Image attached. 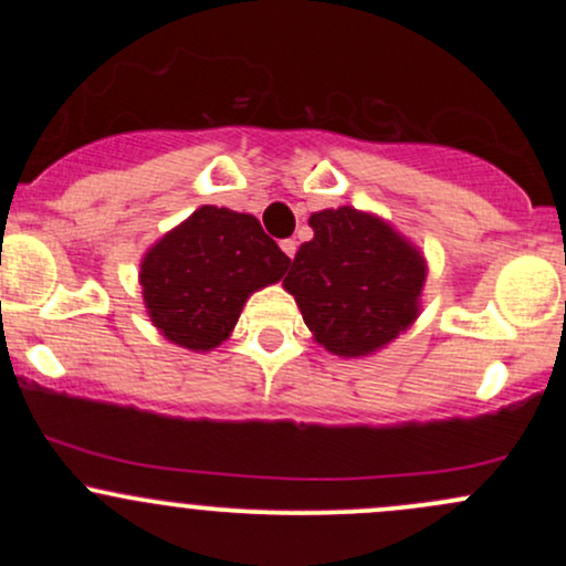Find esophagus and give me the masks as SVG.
<instances>
[{
    "label": "esophagus",
    "mask_w": 566,
    "mask_h": 566,
    "mask_svg": "<svg viewBox=\"0 0 566 566\" xmlns=\"http://www.w3.org/2000/svg\"><path fill=\"white\" fill-rule=\"evenodd\" d=\"M279 247H282V251H284V254H287V256H290V260H293V256H295V249H298V243H295V241H293V238H284V241H282V243H279Z\"/></svg>",
    "instance_id": "1"
}]
</instances>
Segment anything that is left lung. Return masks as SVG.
Here are the masks:
<instances>
[{
  "label": "left lung",
  "mask_w": 566,
  "mask_h": 566,
  "mask_svg": "<svg viewBox=\"0 0 566 566\" xmlns=\"http://www.w3.org/2000/svg\"><path fill=\"white\" fill-rule=\"evenodd\" d=\"M315 238L301 243L284 287L325 350L367 356L416 319L424 260L389 224L356 208L310 219Z\"/></svg>",
  "instance_id": "1"
}]
</instances>
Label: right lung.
I'll use <instances>...</instances> for the list:
<instances>
[{
	"instance_id": "obj_1",
	"label": "right lung",
	"mask_w": 566,
	"mask_h": 566,
	"mask_svg": "<svg viewBox=\"0 0 566 566\" xmlns=\"http://www.w3.org/2000/svg\"><path fill=\"white\" fill-rule=\"evenodd\" d=\"M287 265L254 216L205 205L147 251L139 279L156 328L188 350H210L235 328L249 295Z\"/></svg>"
}]
</instances>
